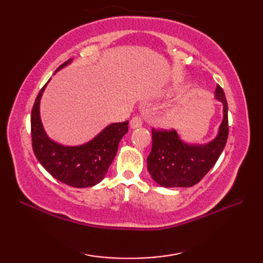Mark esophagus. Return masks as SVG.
Listing matches in <instances>:
<instances>
[{"instance_id":"1","label":"esophagus","mask_w":263,"mask_h":263,"mask_svg":"<svg viewBox=\"0 0 263 263\" xmlns=\"http://www.w3.org/2000/svg\"><path fill=\"white\" fill-rule=\"evenodd\" d=\"M142 125V120L139 116H135L130 121V127L131 128H138Z\"/></svg>"}]
</instances>
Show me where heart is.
I'll return each instance as SVG.
<instances>
[{
	"mask_svg": "<svg viewBox=\"0 0 263 263\" xmlns=\"http://www.w3.org/2000/svg\"><path fill=\"white\" fill-rule=\"evenodd\" d=\"M160 123L165 126H173L178 123V121L181 120V111L178 108H167L165 109L163 113L160 114Z\"/></svg>",
	"mask_w": 263,
	"mask_h": 263,
	"instance_id": "heart-1",
	"label": "heart"
}]
</instances>
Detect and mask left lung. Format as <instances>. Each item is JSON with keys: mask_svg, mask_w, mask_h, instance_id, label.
Instances as JSON below:
<instances>
[{"mask_svg": "<svg viewBox=\"0 0 263 263\" xmlns=\"http://www.w3.org/2000/svg\"><path fill=\"white\" fill-rule=\"evenodd\" d=\"M215 98L222 104V121L211 141L189 143L177 131L153 128V148L147 158L149 174L163 187H190L202 180L226 146L228 137V106L224 90L216 87Z\"/></svg>", "mask_w": 263, "mask_h": 263, "instance_id": "1", "label": "left lung"}]
</instances>
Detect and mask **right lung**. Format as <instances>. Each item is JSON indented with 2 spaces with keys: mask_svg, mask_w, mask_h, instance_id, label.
<instances>
[{
  "mask_svg": "<svg viewBox=\"0 0 263 263\" xmlns=\"http://www.w3.org/2000/svg\"><path fill=\"white\" fill-rule=\"evenodd\" d=\"M71 61H66L55 73ZM47 83L39 91L31 110V139L36 158L60 182L73 187L96 185L107 174L121 139L127 132L128 121L111 123L91 140L79 146H64L54 141L47 136L41 119V99Z\"/></svg>",
  "mask_w": 263,
  "mask_h": 263,
  "instance_id": "right-lung-1",
  "label": "right lung"
}]
</instances>
